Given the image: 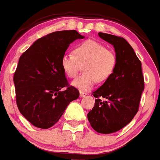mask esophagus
<instances>
[{
  "mask_svg": "<svg viewBox=\"0 0 160 160\" xmlns=\"http://www.w3.org/2000/svg\"><path fill=\"white\" fill-rule=\"evenodd\" d=\"M87 96V93H84V92H80V97H83Z\"/></svg>",
  "mask_w": 160,
  "mask_h": 160,
  "instance_id": "obj_1",
  "label": "esophagus"
}]
</instances>
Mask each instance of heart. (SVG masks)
I'll list each match as a JSON object with an SVG mask.
<instances>
[{"label": "heart", "mask_w": 160, "mask_h": 160, "mask_svg": "<svg viewBox=\"0 0 160 160\" xmlns=\"http://www.w3.org/2000/svg\"><path fill=\"white\" fill-rule=\"evenodd\" d=\"M117 53L103 44L93 40L78 43L73 48V54H65L61 59V67L65 74L74 78L83 68L84 73L72 82V85L81 92L89 91L96 82L104 83L112 77L117 66Z\"/></svg>", "instance_id": "obj_1"}]
</instances>
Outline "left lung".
Segmentation results:
<instances>
[{
	"label": "left lung",
	"mask_w": 160,
	"mask_h": 160,
	"mask_svg": "<svg viewBox=\"0 0 160 160\" xmlns=\"http://www.w3.org/2000/svg\"><path fill=\"white\" fill-rule=\"evenodd\" d=\"M98 34L113 45L118 62L112 77L92 93L97 99L87 118L94 130L109 134L122 129L135 117L144 78L140 60L127 40L108 33Z\"/></svg>",
	"instance_id": "obj_1"
}]
</instances>
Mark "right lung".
Listing matches in <instances>:
<instances>
[{
    "label": "right lung",
    "mask_w": 160,
    "mask_h": 160,
    "mask_svg": "<svg viewBox=\"0 0 160 160\" xmlns=\"http://www.w3.org/2000/svg\"><path fill=\"white\" fill-rule=\"evenodd\" d=\"M83 38L75 30L53 32L37 40L20 57L13 75L16 102L34 127H53L80 96L68 83L61 59L73 40ZM63 87L66 90L63 92Z\"/></svg>",
    "instance_id": "1"
}]
</instances>
